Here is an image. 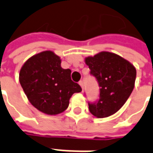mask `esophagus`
I'll return each mask as SVG.
<instances>
[{
    "mask_svg": "<svg viewBox=\"0 0 153 153\" xmlns=\"http://www.w3.org/2000/svg\"><path fill=\"white\" fill-rule=\"evenodd\" d=\"M79 85L81 86L82 90H83V89H84V81H83V80H80V81L79 82Z\"/></svg>",
    "mask_w": 153,
    "mask_h": 153,
    "instance_id": "obj_1",
    "label": "esophagus"
}]
</instances>
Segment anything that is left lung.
Here are the masks:
<instances>
[{
    "mask_svg": "<svg viewBox=\"0 0 153 153\" xmlns=\"http://www.w3.org/2000/svg\"><path fill=\"white\" fill-rule=\"evenodd\" d=\"M85 63L100 87L99 99L88 102L90 112L101 119L113 115L124 106L134 89L135 68L120 56L108 51L88 56Z\"/></svg>",
    "mask_w": 153,
    "mask_h": 153,
    "instance_id": "1",
    "label": "left lung"
}]
</instances>
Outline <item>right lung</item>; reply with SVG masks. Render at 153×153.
I'll list each match as a JSON object with an SVG mask.
<instances>
[{"instance_id":"obj_1","label":"right lung","mask_w":153,"mask_h":153,"mask_svg":"<svg viewBox=\"0 0 153 153\" xmlns=\"http://www.w3.org/2000/svg\"><path fill=\"white\" fill-rule=\"evenodd\" d=\"M19 82L30 103L49 115L65 111L72 95L82 91L71 79V70L63 69L60 57L51 51L26 61L19 73Z\"/></svg>"}]
</instances>
